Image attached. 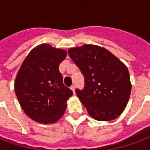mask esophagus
I'll list each match as a JSON object with an SVG mask.
<instances>
[{
  "label": "esophagus",
  "instance_id": "esophagus-1",
  "mask_svg": "<svg viewBox=\"0 0 150 150\" xmlns=\"http://www.w3.org/2000/svg\"><path fill=\"white\" fill-rule=\"evenodd\" d=\"M70 88H71V90H72V91L74 92V94H75V86H72L70 87Z\"/></svg>",
  "mask_w": 150,
  "mask_h": 150
}]
</instances>
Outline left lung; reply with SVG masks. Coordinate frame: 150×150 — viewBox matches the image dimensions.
I'll return each mask as SVG.
<instances>
[{"mask_svg":"<svg viewBox=\"0 0 150 150\" xmlns=\"http://www.w3.org/2000/svg\"><path fill=\"white\" fill-rule=\"evenodd\" d=\"M68 53L85 77L83 90L76 89V93L88 114L100 121L118 117L132 88L125 64L109 50L94 45L70 48Z\"/></svg>","mask_w":150,"mask_h":150,"instance_id":"1","label":"left lung"}]
</instances>
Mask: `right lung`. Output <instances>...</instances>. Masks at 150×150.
Instances as JSON below:
<instances>
[{"label": "right lung", "mask_w": 150, "mask_h": 150, "mask_svg": "<svg viewBox=\"0 0 150 150\" xmlns=\"http://www.w3.org/2000/svg\"><path fill=\"white\" fill-rule=\"evenodd\" d=\"M66 56L65 50L41 44L29 52L17 73L14 83L17 100L26 115L38 123L58 121L73 95L59 71Z\"/></svg>", "instance_id": "add662e5"}]
</instances>
